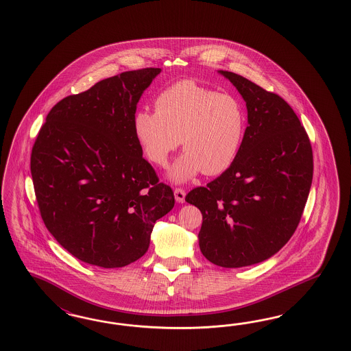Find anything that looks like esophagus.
<instances>
[{
    "instance_id": "esophagus-1",
    "label": "esophagus",
    "mask_w": 351,
    "mask_h": 351,
    "mask_svg": "<svg viewBox=\"0 0 351 351\" xmlns=\"http://www.w3.org/2000/svg\"><path fill=\"white\" fill-rule=\"evenodd\" d=\"M173 194H175V199H176V202H185V191H184V189H181V188H176V189L173 191Z\"/></svg>"
}]
</instances>
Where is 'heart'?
Instances as JSON below:
<instances>
[{"mask_svg":"<svg viewBox=\"0 0 351 351\" xmlns=\"http://www.w3.org/2000/svg\"><path fill=\"white\" fill-rule=\"evenodd\" d=\"M154 106L156 112L135 113L134 134L145 158L158 167L167 165L181 138L185 153L171 167L172 180H191L201 171L215 176L232 166L247 128L238 97L181 80L163 88Z\"/></svg>","mask_w":351,"mask_h":351,"instance_id":"b5f03b06","label":"heart"}]
</instances>
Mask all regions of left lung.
Returning a JSON list of instances; mask_svg holds the SVG:
<instances>
[{
    "mask_svg": "<svg viewBox=\"0 0 351 351\" xmlns=\"http://www.w3.org/2000/svg\"><path fill=\"white\" fill-rule=\"evenodd\" d=\"M245 99L248 126L232 166L189 191L203 256L223 267L261 263L293 235L313 180V150L293 109L242 75L219 71Z\"/></svg>",
    "mask_w": 351,
    "mask_h": 351,
    "instance_id": "8db88e82",
    "label": "left lung"
}]
</instances>
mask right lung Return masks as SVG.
I'll return each mask as SVG.
<instances>
[{"label": "right lung", "instance_id": "right-lung-1", "mask_svg": "<svg viewBox=\"0 0 351 351\" xmlns=\"http://www.w3.org/2000/svg\"><path fill=\"white\" fill-rule=\"evenodd\" d=\"M160 68L128 71L64 97L49 112L31 154L47 230L90 265L122 267L148 251L173 191L143 158L134 134L140 96Z\"/></svg>", "mask_w": 351, "mask_h": 351}]
</instances>
